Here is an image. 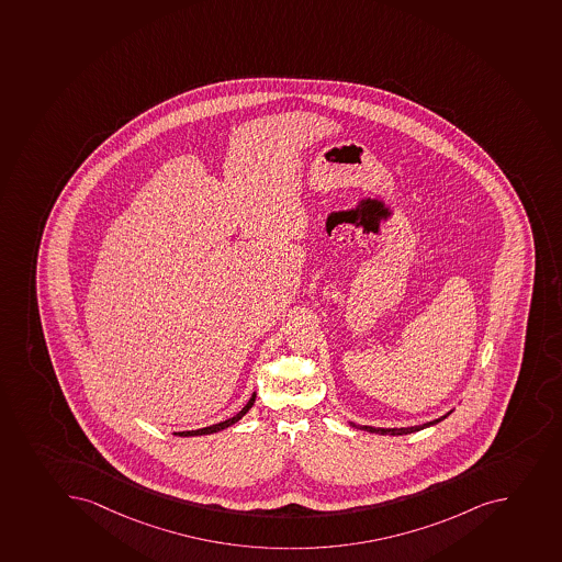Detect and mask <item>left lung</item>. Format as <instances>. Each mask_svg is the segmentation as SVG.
I'll use <instances>...</instances> for the list:
<instances>
[{"label": "left lung", "instance_id": "obj_1", "mask_svg": "<svg viewBox=\"0 0 562 562\" xmlns=\"http://www.w3.org/2000/svg\"><path fill=\"white\" fill-rule=\"evenodd\" d=\"M453 409H450L448 414L442 415L439 419L430 420V423H425V425L419 426H409V428H373V426H359L356 423H350V426L357 428V430L370 431V434H381V436H408V434H414V431L425 430L428 426L437 425V423H441L445 420L448 415L451 414Z\"/></svg>", "mask_w": 562, "mask_h": 562}]
</instances>
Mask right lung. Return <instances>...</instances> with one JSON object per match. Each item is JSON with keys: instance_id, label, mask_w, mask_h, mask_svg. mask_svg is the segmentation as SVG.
<instances>
[{"instance_id": "1", "label": "right lung", "mask_w": 562, "mask_h": 562, "mask_svg": "<svg viewBox=\"0 0 562 562\" xmlns=\"http://www.w3.org/2000/svg\"><path fill=\"white\" fill-rule=\"evenodd\" d=\"M254 403H256V392H254L252 397L245 404V408L239 412V414L234 415L231 419L223 420V423H217V425L206 426V428H200V430H190V431H173V436L179 437H194V436H211V434H217V431L225 430L228 426L236 425L237 420L241 419L243 415L247 414L248 409L252 408Z\"/></svg>"}]
</instances>
